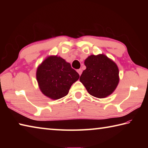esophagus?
Instances as JSON below:
<instances>
[{
	"label": "esophagus",
	"mask_w": 148,
	"mask_h": 148,
	"mask_svg": "<svg viewBox=\"0 0 148 148\" xmlns=\"http://www.w3.org/2000/svg\"><path fill=\"white\" fill-rule=\"evenodd\" d=\"M77 73L79 74V76H80V75H81L82 73V69H78V70H77Z\"/></svg>",
	"instance_id": "obj_1"
}]
</instances>
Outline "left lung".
I'll return each instance as SVG.
<instances>
[{"instance_id":"left-lung-1","label":"left lung","mask_w":148,"mask_h":148,"mask_svg":"<svg viewBox=\"0 0 148 148\" xmlns=\"http://www.w3.org/2000/svg\"><path fill=\"white\" fill-rule=\"evenodd\" d=\"M86 69L79 77L89 93L97 98L111 95L119 83V70L114 61L104 55L92 56L84 62Z\"/></svg>"}]
</instances>
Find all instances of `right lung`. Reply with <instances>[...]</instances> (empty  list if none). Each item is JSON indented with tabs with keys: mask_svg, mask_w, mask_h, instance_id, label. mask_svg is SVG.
<instances>
[{
	"mask_svg": "<svg viewBox=\"0 0 148 148\" xmlns=\"http://www.w3.org/2000/svg\"><path fill=\"white\" fill-rule=\"evenodd\" d=\"M79 75L61 57L50 56L42 62L36 71L40 89L49 98L57 100L69 93Z\"/></svg>",
	"mask_w": 148,
	"mask_h": 148,
	"instance_id": "1",
	"label": "right lung"
}]
</instances>
